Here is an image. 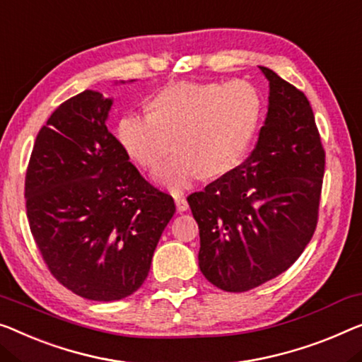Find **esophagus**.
<instances>
[{
	"label": "esophagus",
	"mask_w": 362,
	"mask_h": 362,
	"mask_svg": "<svg viewBox=\"0 0 362 362\" xmlns=\"http://www.w3.org/2000/svg\"><path fill=\"white\" fill-rule=\"evenodd\" d=\"M175 206H177V211L183 213L188 209V202L183 197H175Z\"/></svg>",
	"instance_id": "obj_1"
}]
</instances>
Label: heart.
Returning <instances> with one entry per match:
<instances>
[{
	"label": "heart",
	"instance_id": "obj_1",
	"mask_svg": "<svg viewBox=\"0 0 362 362\" xmlns=\"http://www.w3.org/2000/svg\"><path fill=\"white\" fill-rule=\"evenodd\" d=\"M260 112V95L247 81H179L156 90L149 113L122 117L117 139L128 158L149 172L159 169L174 146L158 182L177 193L199 175L235 169L250 148Z\"/></svg>",
	"mask_w": 362,
	"mask_h": 362
}]
</instances>
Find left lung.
Here are the masks:
<instances>
[{
  "instance_id": "8db88e82",
  "label": "left lung",
  "mask_w": 362,
  "mask_h": 362,
  "mask_svg": "<svg viewBox=\"0 0 362 362\" xmlns=\"http://www.w3.org/2000/svg\"><path fill=\"white\" fill-rule=\"evenodd\" d=\"M260 69L269 95L255 149L187 198L199 229V269L228 293H244L286 272L319 218L325 151L314 112L304 93Z\"/></svg>"
}]
</instances>
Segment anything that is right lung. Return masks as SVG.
I'll use <instances>...</instances> for the list:
<instances>
[{
  "label": "right lung",
  "instance_id": "add662e5",
  "mask_svg": "<svg viewBox=\"0 0 362 362\" xmlns=\"http://www.w3.org/2000/svg\"><path fill=\"white\" fill-rule=\"evenodd\" d=\"M112 99L84 90L37 134L25 174L30 233L50 273L84 299L109 302L146 279L175 213L107 129Z\"/></svg>",
  "mask_w": 362,
  "mask_h": 362
}]
</instances>
